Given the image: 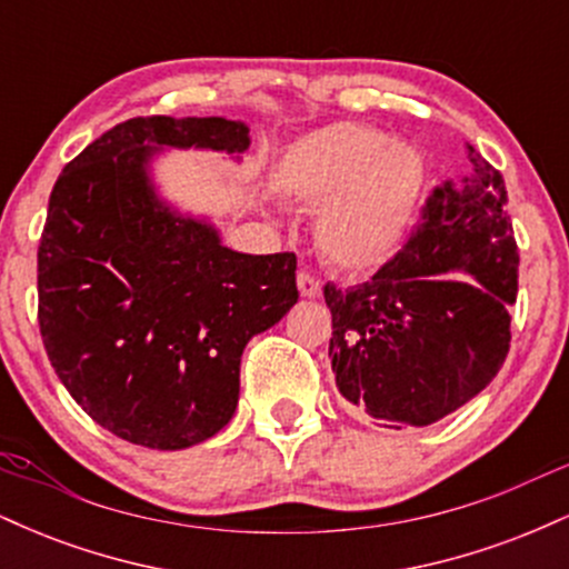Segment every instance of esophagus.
Wrapping results in <instances>:
<instances>
[{
	"label": "esophagus",
	"mask_w": 569,
	"mask_h": 569,
	"mask_svg": "<svg viewBox=\"0 0 569 569\" xmlns=\"http://www.w3.org/2000/svg\"><path fill=\"white\" fill-rule=\"evenodd\" d=\"M297 286H299V293H302L305 299H318V297H321V283H318V280L312 278V276H307V272H299Z\"/></svg>",
	"instance_id": "1"
}]
</instances>
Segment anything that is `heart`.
Returning <instances> with one entry per match:
<instances>
[{"instance_id": "heart-1", "label": "heart", "mask_w": 569, "mask_h": 569, "mask_svg": "<svg viewBox=\"0 0 569 569\" xmlns=\"http://www.w3.org/2000/svg\"><path fill=\"white\" fill-rule=\"evenodd\" d=\"M272 184L297 206L321 208L316 243L326 262L367 272L407 240L426 189V160L380 128L337 122L289 143Z\"/></svg>"}]
</instances>
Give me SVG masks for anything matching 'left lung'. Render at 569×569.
Wrapping results in <instances>:
<instances>
[{
  "label": "left lung",
  "mask_w": 569,
  "mask_h": 569,
  "mask_svg": "<svg viewBox=\"0 0 569 569\" xmlns=\"http://www.w3.org/2000/svg\"><path fill=\"white\" fill-rule=\"evenodd\" d=\"M466 154L471 171L436 189L403 251L367 283L323 289L339 393L385 428L433 426L479 396L508 356L519 286L508 194L471 143Z\"/></svg>",
  "instance_id": "1"
}]
</instances>
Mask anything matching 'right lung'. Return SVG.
Returning <instances> with one entry per match:
<instances>
[{
  "label": "right lung",
  "instance_id": "obj_1",
  "mask_svg": "<svg viewBox=\"0 0 569 569\" xmlns=\"http://www.w3.org/2000/svg\"><path fill=\"white\" fill-rule=\"evenodd\" d=\"M251 147L227 117H133L58 176L37 253L39 331L58 380L109 433L176 452L217 436L248 339L297 305L293 253L232 251L158 176L168 149Z\"/></svg>",
  "mask_w": 569,
  "mask_h": 569
}]
</instances>
